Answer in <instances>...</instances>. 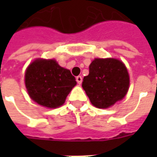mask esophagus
Instances as JSON below:
<instances>
[{"label": "esophagus", "mask_w": 157, "mask_h": 157, "mask_svg": "<svg viewBox=\"0 0 157 157\" xmlns=\"http://www.w3.org/2000/svg\"><path fill=\"white\" fill-rule=\"evenodd\" d=\"M75 80H76V82H77V83H78L79 85H81L82 82V77L81 76V75H78V76H76V78H75Z\"/></svg>", "instance_id": "esophagus-1"}]
</instances>
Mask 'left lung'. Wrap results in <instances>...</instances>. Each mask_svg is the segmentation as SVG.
<instances>
[{
    "mask_svg": "<svg viewBox=\"0 0 157 157\" xmlns=\"http://www.w3.org/2000/svg\"><path fill=\"white\" fill-rule=\"evenodd\" d=\"M129 86L124 64L117 59L96 58L83 79L82 87L93 106L108 109L124 98Z\"/></svg>",
    "mask_w": 157,
    "mask_h": 157,
    "instance_id": "8db88e82",
    "label": "left lung"
}]
</instances>
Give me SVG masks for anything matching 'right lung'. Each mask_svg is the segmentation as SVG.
<instances>
[{"label": "right lung", "instance_id": "obj_1", "mask_svg": "<svg viewBox=\"0 0 157 157\" xmlns=\"http://www.w3.org/2000/svg\"><path fill=\"white\" fill-rule=\"evenodd\" d=\"M75 85L71 71L59 65L55 59H37L26 70L25 86L29 97L45 108L63 105Z\"/></svg>", "mask_w": 157, "mask_h": 157}]
</instances>
